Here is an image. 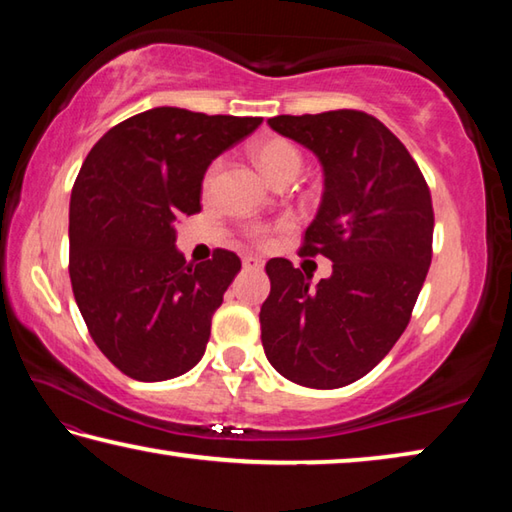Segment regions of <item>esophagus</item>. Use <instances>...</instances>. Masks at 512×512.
<instances>
[{"instance_id":"1","label":"esophagus","mask_w":512,"mask_h":512,"mask_svg":"<svg viewBox=\"0 0 512 512\" xmlns=\"http://www.w3.org/2000/svg\"><path fill=\"white\" fill-rule=\"evenodd\" d=\"M264 266V259L262 257H255V255H246L244 257V268L246 271H259V268Z\"/></svg>"}]
</instances>
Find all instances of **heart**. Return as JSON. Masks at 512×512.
Here are the masks:
<instances>
[{"instance_id": "heart-1", "label": "heart", "mask_w": 512, "mask_h": 512, "mask_svg": "<svg viewBox=\"0 0 512 512\" xmlns=\"http://www.w3.org/2000/svg\"><path fill=\"white\" fill-rule=\"evenodd\" d=\"M253 160L259 167V171L271 180V183H277V180L284 176H291L302 167V155L298 151V146L284 140V137H271V140H264L253 146ZM214 169L207 171V183H210L214 176ZM248 237L255 241L259 246H266L273 237V228L271 225H250L248 228Z\"/></svg>"}]
</instances>
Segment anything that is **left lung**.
<instances>
[{
  "instance_id": "left-lung-1",
  "label": "left lung",
  "mask_w": 512,
  "mask_h": 512,
  "mask_svg": "<svg viewBox=\"0 0 512 512\" xmlns=\"http://www.w3.org/2000/svg\"><path fill=\"white\" fill-rule=\"evenodd\" d=\"M268 126L323 164V201L300 255H323L334 266L309 287V275L289 259L266 264L264 352L293 384L348 386L368 375L409 325L433 255L429 185L406 146L368 112L277 115Z\"/></svg>"
}]
</instances>
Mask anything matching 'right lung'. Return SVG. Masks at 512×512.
Returning a JSON list of instances; mask_svg holds the SVG:
<instances>
[{
  "label": "right lung",
  "instance_id": "add662e5",
  "mask_svg": "<svg viewBox=\"0 0 512 512\" xmlns=\"http://www.w3.org/2000/svg\"><path fill=\"white\" fill-rule=\"evenodd\" d=\"M259 124L153 108L112 126L85 158L69 201V280L92 341L124 375L164 381L201 361L241 259L216 248L185 262L173 221L201 212L210 162Z\"/></svg>",
  "mask_w": 512,
  "mask_h": 512
}]
</instances>
